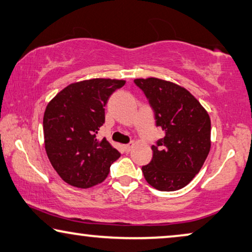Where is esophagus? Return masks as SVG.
Wrapping results in <instances>:
<instances>
[{"label": "esophagus", "mask_w": 252, "mask_h": 252, "mask_svg": "<svg viewBox=\"0 0 252 252\" xmlns=\"http://www.w3.org/2000/svg\"><path fill=\"white\" fill-rule=\"evenodd\" d=\"M132 147H133V145H125V150L126 153H129L131 149H132Z\"/></svg>", "instance_id": "esophagus-1"}]
</instances>
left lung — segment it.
Instances as JSON below:
<instances>
[{
  "label": "left lung",
  "mask_w": 252,
  "mask_h": 252,
  "mask_svg": "<svg viewBox=\"0 0 252 252\" xmlns=\"http://www.w3.org/2000/svg\"><path fill=\"white\" fill-rule=\"evenodd\" d=\"M155 112L156 125L165 131L153 146V158L142 166L150 186L175 191L190 183L210 150V118L199 100L185 87L158 78L134 79Z\"/></svg>",
  "instance_id": "1"
}]
</instances>
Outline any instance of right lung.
I'll use <instances>...</instances> for the list:
<instances>
[{
    "label": "right lung",
    "mask_w": 252,
    "mask_h": 252,
    "mask_svg": "<svg viewBox=\"0 0 252 252\" xmlns=\"http://www.w3.org/2000/svg\"><path fill=\"white\" fill-rule=\"evenodd\" d=\"M125 84L104 78L73 82L47 104L43 119L45 150L67 185L87 189L102 183L112 163L121 156L97 133L105 122L108 98Z\"/></svg>",
    "instance_id": "add662e5"
}]
</instances>
